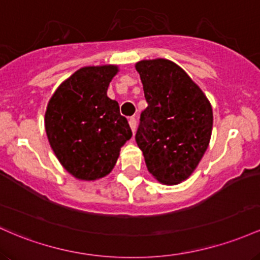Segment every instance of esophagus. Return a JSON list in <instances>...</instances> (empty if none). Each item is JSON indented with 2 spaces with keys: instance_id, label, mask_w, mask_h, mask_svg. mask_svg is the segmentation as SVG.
<instances>
[{
  "instance_id": "esophagus-1",
  "label": "esophagus",
  "mask_w": 260,
  "mask_h": 260,
  "mask_svg": "<svg viewBox=\"0 0 260 260\" xmlns=\"http://www.w3.org/2000/svg\"><path fill=\"white\" fill-rule=\"evenodd\" d=\"M129 124H130V127H131V131H133V134L135 133L136 130V119L134 118V116H131L129 119Z\"/></svg>"
}]
</instances>
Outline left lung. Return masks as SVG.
<instances>
[{"label":"left lung","instance_id":"1","mask_svg":"<svg viewBox=\"0 0 260 260\" xmlns=\"http://www.w3.org/2000/svg\"><path fill=\"white\" fill-rule=\"evenodd\" d=\"M147 108L141 113L136 144L148 172L163 184L190 176L208 148L212 108L184 70L165 59L136 63Z\"/></svg>","mask_w":260,"mask_h":260}]
</instances>
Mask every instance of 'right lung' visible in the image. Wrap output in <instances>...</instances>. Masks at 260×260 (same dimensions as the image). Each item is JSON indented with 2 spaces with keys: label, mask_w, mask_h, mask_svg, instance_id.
<instances>
[{
  "label": "right lung",
  "mask_w": 260,
  "mask_h": 260,
  "mask_svg": "<svg viewBox=\"0 0 260 260\" xmlns=\"http://www.w3.org/2000/svg\"><path fill=\"white\" fill-rule=\"evenodd\" d=\"M118 72L113 65L76 71L55 91L45 113L49 142L63 168L82 180L112 172L131 129L119 104L107 95Z\"/></svg>",
  "instance_id": "add662e5"
}]
</instances>
